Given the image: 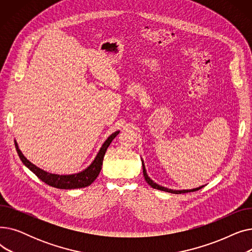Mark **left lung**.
<instances>
[{
    "label": "left lung",
    "mask_w": 252,
    "mask_h": 252,
    "mask_svg": "<svg viewBox=\"0 0 252 252\" xmlns=\"http://www.w3.org/2000/svg\"><path fill=\"white\" fill-rule=\"evenodd\" d=\"M142 165H143V174H144V178H145V181H146L150 186L154 189H157V190H160V191H164V192H168V193H173V194H183V193H188V192H195L197 190L201 189L203 186H200L198 188H195V189H190V190H173V189H168V188H165V187H162L160 186V185H158L156 183H154L147 175L146 173V168H145V164H144V161L142 159Z\"/></svg>",
    "instance_id": "obj_1"
}]
</instances>
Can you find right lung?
<instances>
[{
    "label": "right lung",
    "mask_w": 252,
    "mask_h": 252,
    "mask_svg": "<svg viewBox=\"0 0 252 252\" xmlns=\"http://www.w3.org/2000/svg\"><path fill=\"white\" fill-rule=\"evenodd\" d=\"M119 134V130H116L115 133L111 134L107 140H106L102 147L100 148L97 156L95 157V159L93 160V162L84 170L79 171V173L73 174V175H56V174H51L48 173V171H45L44 169H41L37 167L36 165L32 164L29 159H26V157L22 154L20 149L18 148V144L16 141L15 142V148L16 151L19 155V158L23 164L30 168L32 173L39 179L42 180L44 183L51 187L58 188V189H78V188H85L90 186V185L94 182L97 177L99 176L101 168H102V163H103V158L105 155L106 150L109 147L110 143L112 140Z\"/></svg>",
    "instance_id": "1"
}]
</instances>
